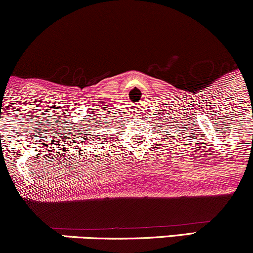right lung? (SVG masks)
<instances>
[{
  "label": "right lung",
  "mask_w": 253,
  "mask_h": 253,
  "mask_svg": "<svg viewBox=\"0 0 253 253\" xmlns=\"http://www.w3.org/2000/svg\"><path fill=\"white\" fill-rule=\"evenodd\" d=\"M98 139H99V138H98ZM93 141V140H92ZM96 141H98V140H96Z\"/></svg>",
  "instance_id": "obj_1"
}]
</instances>
